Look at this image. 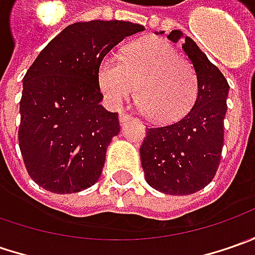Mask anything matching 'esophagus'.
Instances as JSON below:
<instances>
[{"mask_svg": "<svg viewBox=\"0 0 255 255\" xmlns=\"http://www.w3.org/2000/svg\"><path fill=\"white\" fill-rule=\"evenodd\" d=\"M130 119V115H128V113L125 112H121V115H119V121H121V123H125L126 121H129Z\"/></svg>", "mask_w": 255, "mask_h": 255, "instance_id": "esophagus-1", "label": "esophagus"}]
</instances>
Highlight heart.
<instances>
[{
  "mask_svg": "<svg viewBox=\"0 0 255 255\" xmlns=\"http://www.w3.org/2000/svg\"><path fill=\"white\" fill-rule=\"evenodd\" d=\"M98 84L112 106L130 99L153 122L171 123L189 112L197 96V76L186 59L160 38L130 45L122 56L108 55L98 71Z\"/></svg>",
  "mask_w": 255,
  "mask_h": 255,
  "instance_id": "heart-1",
  "label": "heart"
}]
</instances>
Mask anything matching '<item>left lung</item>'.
I'll return each mask as SVG.
<instances>
[{
	"instance_id": "1",
	"label": "left lung",
	"mask_w": 255,
	"mask_h": 255,
	"mask_svg": "<svg viewBox=\"0 0 255 255\" xmlns=\"http://www.w3.org/2000/svg\"><path fill=\"white\" fill-rule=\"evenodd\" d=\"M167 38L173 42L183 39L181 48L197 76V98L181 119L147 129L140 160L150 187L186 196L206 187L219 169L230 86L191 38L179 29H173Z\"/></svg>"
}]
</instances>
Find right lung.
I'll list each match as a JSON object with an SVG mask.
<instances>
[{"mask_svg": "<svg viewBox=\"0 0 255 255\" xmlns=\"http://www.w3.org/2000/svg\"><path fill=\"white\" fill-rule=\"evenodd\" d=\"M144 31L129 21L68 25L39 52L22 79L19 149L31 179L58 194L93 186L106 149L119 134L98 84L102 59L126 36Z\"/></svg>", "mask_w": 255, "mask_h": 255, "instance_id": "add662e5", "label": "right lung"}]
</instances>
